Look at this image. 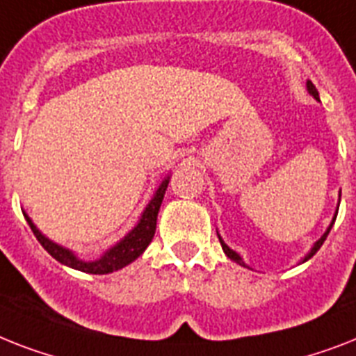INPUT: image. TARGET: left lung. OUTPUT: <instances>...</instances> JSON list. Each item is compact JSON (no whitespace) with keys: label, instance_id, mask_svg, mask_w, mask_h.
<instances>
[{"label":"left lung","instance_id":"left-lung-1","mask_svg":"<svg viewBox=\"0 0 356 356\" xmlns=\"http://www.w3.org/2000/svg\"><path fill=\"white\" fill-rule=\"evenodd\" d=\"M307 91H309V95H311V97L314 98V100H320V97H318V91H316V88H314V86H313V82H311V80H307ZM338 197H340V195H338ZM338 207H340V201H338ZM338 207H337V212H334V218H333V221H331V225H329V227H327V230H325V232H323V236H322V238H320L318 241H316V243L313 245V247H311V250H309V252L305 254V256H303L302 259H300V263H305V261H307V259H311V258H313L314 254L318 252V250H320V247H322V245H323V241H325V238H327V234L331 232V228H333V225H334V219H337V213H338ZM218 238H219V243H221V247H223V252L227 254L228 258L232 259V261L239 263V265H241V267H248L247 263L243 261V258H241V256H239V254L236 252V250H232V248L228 247V245L225 243V241H223V238H221V236H219V234H218Z\"/></svg>","mask_w":356,"mask_h":356}]
</instances>
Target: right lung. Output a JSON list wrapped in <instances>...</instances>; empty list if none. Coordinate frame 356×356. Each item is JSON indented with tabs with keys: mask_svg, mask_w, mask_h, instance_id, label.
<instances>
[{
	"mask_svg": "<svg viewBox=\"0 0 356 356\" xmlns=\"http://www.w3.org/2000/svg\"><path fill=\"white\" fill-rule=\"evenodd\" d=\"M170 175L163 179V183L159 184V188L153 193L152 201L146 204L144 212L140 213V219L137 221V225L129 230L126 236H124L118 243H115L113 247H109L106 252L97 259H82L78 258V254H74L73 250L62 247V245L54 243L49 238H45L40 230H38L36 225L33 223V219L29 218L27 213H23L25 219H27L29 227L34 232L36 239L42 243V247L47 250L51 256H53L56 261H60L62 265H67V267L74 268V270H82V273L88 274H109L115 273V270H120L122 267L129 265L131 261L140 256V254L148 248V245L152 243L153 236H155V228H157V213L161 203L164 199V192L168 188Z\"/></svg>",
	"mask_w": 356,
	"mask_h": 356,
	"instance_id": "obj_1",
	"label": "right lung"
}]
</instances>
